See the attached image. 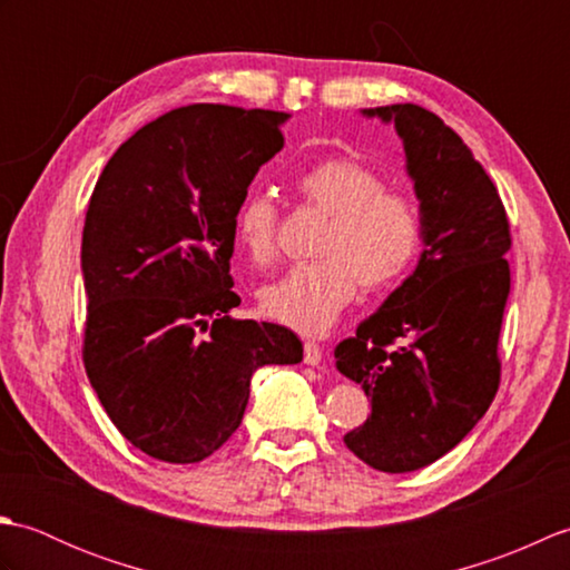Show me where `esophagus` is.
I'll use <instances>...</instances> for the list:
<instances>
[{
	"label": "esophagus",
	"instance_id": "esophagus-1",
	"mask_svg": "<svg viewBox=\"0 0 570 570\" xmlns=\"http://www.w3.org/2000/svg\"><path fill=\"white\" fill-rule=\"evenodd\" d=\"M321 357H323V350H321L318 343H306L304 345V362H306V365H318Z\"/></svg>",
	"mask_w": 570,
	"mask_h": 570
}]
</instances>
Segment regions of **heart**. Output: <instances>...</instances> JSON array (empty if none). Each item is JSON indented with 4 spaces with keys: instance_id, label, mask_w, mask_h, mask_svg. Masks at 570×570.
<instances>
[{
    "instance_id": "obj_1",
    "label": "heart",
    "mask_w": 570,
    "mask_h": 570,
    "mask_svg": "<svg viewBox=\"0 0 570 570\" xmlns=\"http://www.w3.org/2000/svg\"><path fill=\"white\" fill-rule=\"evenodd\" d=\"M311 205L331 215L316 247L318 262L296 264L259 292L266 316L298 333L321 335L367 288L392 284L416 257L421 217L404 193L384 190V178L355 159H325L296 180ZM235 239L252 262L276 254V208L264 193H252L235 213Z\"/></svg>"
}]
</instances>
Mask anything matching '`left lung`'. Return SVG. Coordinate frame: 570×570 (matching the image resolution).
<instances>
[{
    "label": "left lung",
    "instance_id": "8db88e82",
    "mask_svg": "<svg viewBox=\"0 0 570 570\" xmlns=\"http://www.w3.org/2000/svg\"><path fill=\"white\" fill-rule=\"evenodd\" d=\"M360 115L402 139L423 249L402 286L335 347L337 372L372 399L345 445L374 470L411 472L453 451L498 392L510 223L485 168L441 117L411 102Z\"/></svg>",
    "mask_w": 570,
    "mask_h": 570
}]
</instances>
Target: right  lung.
<instances>
[{"instance_id":"add662e5","label":"right lung","mask_w":570,"mask_h":570,"mask_svg":"<svg viewBox=\"0 0 570 570\" xmlns=\"http://www.w3.org/2000/svg\"><path fill=\"white\" fill-rule=\"evenodd\" d=\"M288 117L180 107L129 137L92 190L85 372L119 433L164 463L213 455L245 416L252 374L304 360L284 325L229 316L235 213Z\"/></svg>"}]
</instances>
